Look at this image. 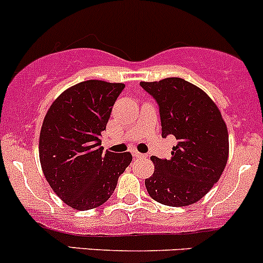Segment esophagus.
Segmentation results:
<instances>
[{"mask_svg": "<svg viewBox=\"0 0 263 263\" xmlns=\"http://www.w3.org/2000/svg\"><path fill=\"white\" fill-rule=\"evenodd\" d=\"M132 155H134L135 158H142V156H144V154H141V153H139V151L134 150V151H132Z\"/></svg>", "mask_w": 263, "mask_h": 263, "instance_id": "esophagus-1", "label": "esophagus"}]
</instances>
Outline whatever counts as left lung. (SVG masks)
Returning a JSON list of instances; mask_svg holds the SVG:
<instances>
[{"label": "left lung", "mask_w": 263, "mask_h": 263, "mask_svg": "<svg viewBox=\"0 0 263 263\" xmlns=\"http://www.w3.org/2000/svg\"><path fill=\"white\" fill-rule=\"evenodd\" d=\"M140 85L158 103L161 136L172 135L178 141L169 160L151 158L155 171L145 179L148 195L166 206L192 205L224 172L229 155L227 124L211 98L181 78Z\"/></svg>", "instance_id": "1"}]
</instances>
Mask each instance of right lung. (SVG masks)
Wrapping results in <instances>:
<instances>
[{"instance_id": "1", "label": "right lung", "mask_w": 263, "mask_h": 263, "mask_svg": "<svg viewBox=\"0 0 263 263\" xmlns=\"http://www.w3.org/2000/svg\"><path fill=\"white\" fill-rule=\"evenodd\" d=\"M124 84L87 80L62 92L44 117L39 160L55 195L75 210L103 205L132 161L129 153L103 151L105 129Z\"/></svg>"}]
</instances>
